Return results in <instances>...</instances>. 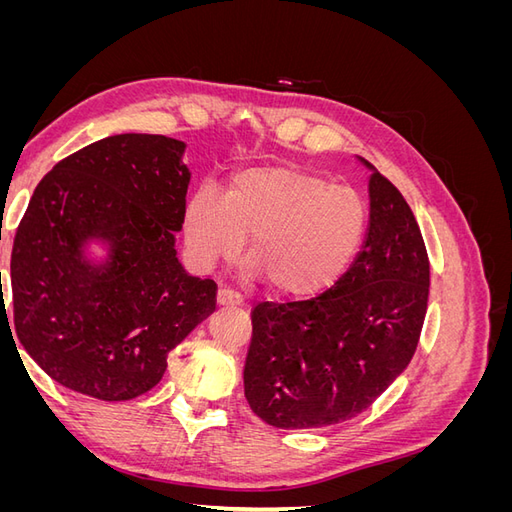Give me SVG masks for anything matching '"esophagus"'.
<instances>
[{
	"mask_svg": "<svg viewBox=\"0 0 512 512\" xmlns=\"http://www.w3.org/2000/svg\"><path fill=\"white\" fill-rule=\"evenodd\" d=\"M218 305L222 307H232V305H243V297L235 290H228V288H220L218 290Z\"/></svg>",
	"mask_w": 512,
	"mask_h": 512,
	"instance_id": "1",
	"label": "esophagus"
}]
</instances>
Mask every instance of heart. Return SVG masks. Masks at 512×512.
Masks as SVG:
<instances>
[{"mask_svg": "<svg viewBox=\"0 0 512 512\" xmlns=\"http://www.w3.org/2000/svg\"><path fill=\"white\" fill-rule=\"evenodd\" d=\"M367 230L363 198L346 185L297 166H258L232 177L224 200L198 188L183 211V235L198 267L241 252L245 275L267 277L282 297L329 290L359 254Z\"/></svg>", "mask_w": 512, "mask_h": 512, "instance_id": "heart-1", "label": "heart"}]
</instances>
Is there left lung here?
Returning a JSON list of instances; mask_svg holds the SVG:
<instances>
[{
    "instance_id": "8db88e82",
    "label": "left lung",
    "mask_w": 512,
    "mask_h": 512,
    "mask_svg": "<svg viewBox=\"0 0 512 512\" xmlns=\"http://www.w3.org/2000/svg\"><path fill=\"white\" fill-rule=\"evenodd\" d=\"M361 252L309 301L258 303L243 384L250 408L282 429L361 414L410 365L427 314L429 258L406 198L367 160Z\"/></svg>"
}]
</instances>
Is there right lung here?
Here are the masks:
<instances>
[{
    "instance_id": "obj_1",
    "label": "right lung",
    "mask_w": 512,
    "mask_h": 512,
    "mask_svg": "<svg viewBox=\"0 0 512 512\" xmlns=\"http://www.w3.org/2000/svg\"><path fill=\"white\" fill-rule=\"evenodd\" d=\"M185 147L160 134L102 138L55 164L29 200L10 260L14 329L76 393H147L168 352L215 312L218 286L185 273L175 250Z\"/></svg>"
}]
</instances>
